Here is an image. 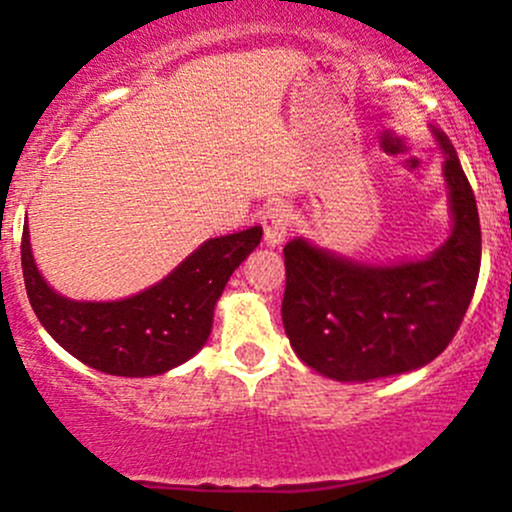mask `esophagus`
<instances>
[{
    "label": "esophagus",
    "instance_id": "34e87169",
    "mask_svg": "<svg viewBox=\"0 0 512 512\" xmlns=\"http://www.w3.org/2000/svg\"><path fill=\"white\" fill-rule=\"evenodd\" d=\"M260 221L264 228V243H267L269 248H279V245L284 243L286 233H289L291 209L281 202L269 204V207L262 211Z\"/></svg>",
    "mask_w": 512,
    "mask_h": 512
}]
</instances>
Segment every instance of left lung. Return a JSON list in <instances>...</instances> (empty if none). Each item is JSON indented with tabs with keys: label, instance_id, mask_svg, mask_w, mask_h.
<instances>
[{
	"label": "left lung",
	"instance_id": "left-lung-1",
	"mask_svg": "<svg viewBox=\"0 0 512 512\" xmlns=\"http://www.w3.org/2000/svg\"><path fill=\"white\" fill-rule=\"evenodd\" d=\"M452 233L419 262L366 264L293 238L284 248L281 320L298 358L342 383L416 370L445 351L472 303L481 264L477 199L450 139Z\"/></svg>",
	"mask_w": 512,
	"mask_h": 512
}]
</instances>
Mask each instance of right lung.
<instances>
[{"label":"right lung","mask_w":512,"mask_h":512,"mask_svg":"<svg viewBox=\"0 0 512 512\" xmlns=\"http://www.w3.org/2000/svg\"><path fill=\"white\" fill-rule=\"evenodd\" d=\"M260 240V226L211 238L156 286L113 303L69 301L52 291L33 262L28 226H23L21 267L40 325L64 351L101 373L146 378L180 366L202 349L226 281Z\"/></svg>","instance_id":"right-lung-1"}]
</instances>
